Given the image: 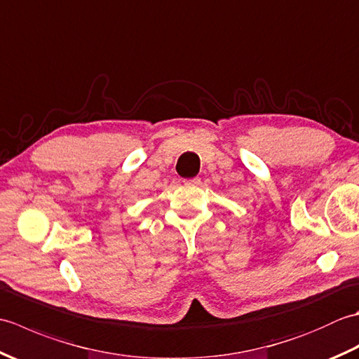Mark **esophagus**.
Instances as JSON below:
<instances>
[{
	"instance_id": "34e87169",
	"label": "esophagus",
	"mask_w": 359,
	"mask_h": 359,
	"mask_svg": "<svg viewBox=\"0 0 359 359\" xmlns=\"http://www.w3.org/2000/svg\"><path fill=\"white\" fill-rule=\"evenodd\" d=\"M202 182H201V177H194V179H187L185 180V185H188V187H197V185H201Z\"/></svg>"
}]
</instances>
